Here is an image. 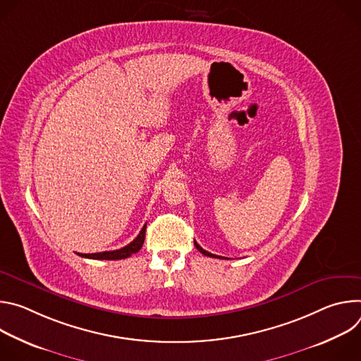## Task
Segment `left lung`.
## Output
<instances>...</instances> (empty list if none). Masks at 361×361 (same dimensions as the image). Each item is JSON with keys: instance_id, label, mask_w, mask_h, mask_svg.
<instances>
[{"instance_id": "obj_1", "label": "left lung", "mask_w": 361, "mask_h": 361, "mask_svg": "<svg viewBox=\"0 0 361 361\" xmlns=\"http://www.w3.org/2000/svg\"><path fill=\"white\" fill-rule=\"evenodd\" d=\"M194 245H195V248L200 251V252H202L204 255H207V257H214V259H223L221 255H216V254H212V252H209V251H205L204 248H201L198 244H197V241L194 240Z\"/></svg>"}]
</instances>
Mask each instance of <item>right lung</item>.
Here are the masks:
<instances>
[{"label":"right lung","mask_w":361,"mask_h":361,"mask_svg":"<svg viewBox=\"0 0 361 361\" xmlns=\"http://www.w3.org/2000/svg\"><path fill=\"white\" fill-rule=\"evenodd\" d=\"M145 227H147V224H144L140 234L130 244H127L126 247H123L120 250L102 251V252H94V254H80V255L85 257V259H92V260H121V259H127V257H130L131 254H135L142 247L144 238H145Z\"/></svg>","instance_id":"add662e5"}]
</instances>
